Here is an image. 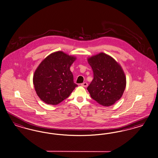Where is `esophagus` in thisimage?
Here are the masks:
<instances>
[{"label": "esophagus", "instance_id": "obj_1", "mask_svg": "<svg viewBox=\"0 0 158 158\" xmlns=\"http://www.w3.org/2000/svg\"><path fill=\"white\" fill-rule=\"evenodd\" d=\"M87 85H88V84L86 82H84V83H83L81 84V86H83V87H86Z\"/></svg>", "mask_w": 158, "mask_h": 158}]
</instances>
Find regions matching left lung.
<instances>
[{
    "label": "left lung",
    "instance_id": "1",
    "mask_svg": "<svg viewBox=\"0 0 158 158\" xmlns=\"http://www.w3.org/2000/svg\"><path fill=\"white\" fill-rule=\"evenodd\" d=\"M93 71L94 78L87 87L91 97L101 105L115 104L123 94L126 78L119 64L105 53L87 58Z\"/></svg>",
    "mask_w": 158,
    "mask_h": 158
}]
</instances>
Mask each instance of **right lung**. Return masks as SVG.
Masks as SVG:
<instances>
[{"instance_id": "obj_1", "label": "right lung", "mask_w": 158, "mask_h": 158, "mask_svg": "<svg viewBox=\"0 0 158 158\" xmlns=\"http://www.w3.org/2000/svg\"><path fill=\"white\" fill-rule=\"evenodd\" d=\"M76 57L61 51L45 58L35 71L33 83L37 95L45 103L57 105L77 86L70 67Z\"/></svg>"}]
</instances>
